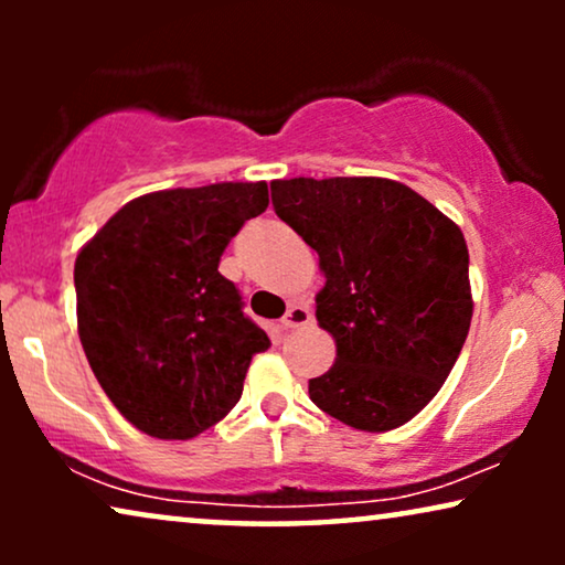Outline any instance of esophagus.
<instances>
[{"mask_svg":"<svg viewBox=\"0 0 565 565\" xmlns=\"http://www.w3.org/2000/svg\"><path fill=\"white\" fill-rule=\"evenodd\" d=\"M313 321L311 316V308H308L306 303H292L288 308V313L282 316V327L285 329H300V327H308V323Z\"/></svg>","mask_w":565,"mask_h":565,"instance_id":"obj_1","label":"esophagus"}]
</instances>
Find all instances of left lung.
I'll return each mask as SVG.
<instances>
[{"label": "left lung", "mask_w": 565, "mask_h": 565, "mask_svg": "<svg viewBox=\"0 0 565 565\" xmlns=\"http://www.w3.org/2000/svg\"><path fill=\"white\" fill-rule=\"evenodd\" d=\"M275 213L319 254L316 319L337 360L308 381L321 412L362 431L414 419L466 344L473 298L462 231L383 177L275 180Z\"/></svg>", "instance_id": "left-lung-1"}]
</instances>
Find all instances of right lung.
<instances>
[{
  "instance_id": "obj_1",
  "label": "right lung",
  "mask_w": 565,
  "mask_h": 565,
  "mask_svg": "<svg viewBox=\"0 0 565 565\" xmlns=\"http://www.w3.org/2000/svg\"><path fill=\"white\" fill-rule=\"evenodd\" d=\"M267 205V182L149 192L84 244L74 265L79 339L136 429L192 439L242 398L249 362L269 339L218 262Z\"/></svg>"
}]
</instances>
